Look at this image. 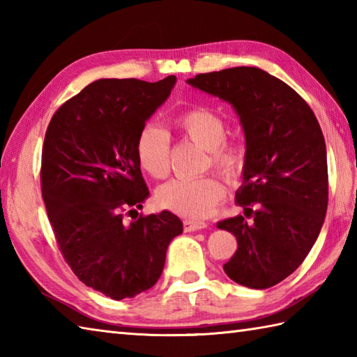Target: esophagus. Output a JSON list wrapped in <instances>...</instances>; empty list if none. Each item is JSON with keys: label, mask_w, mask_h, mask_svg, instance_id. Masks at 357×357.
<instances>
[{"label": "esophagus", "mask_w": 357, "mask_h": 357, "mask_svg": "<svg viewBox=\"0 0 357 357\" xmlns=\"http://www.w3.org/2000/svg\"><path fill=\"white\" fill-rule=\"evenodd\" d=\"M207 224L204 221H195V219H185L184 221V230L185 231H198L206 229Z\"/></svg>", "instance_id": "esophagus-1"}]
</instances>
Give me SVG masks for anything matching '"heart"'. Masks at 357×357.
I'll return each instance as SVG.
<instances>
[{
    "instance_id": "heart-1",
    "label": "heart",
    "mask_w": 357,
    "mask_h": 357,
    "mask_svg": "<svg viewBox=\"0 0 357 357\" xmlns=\"http://www.w3.org/2000/svg\"><path fill=\"white\" fill-rule=\"evenodd\" d=\"M178 127L192 141L208 150L210 161L225 178L233 179L244 167V153L238 146L225 144V123L218 113L204 107L187 110L176 118ZM135 155L141 169L151 178L161 179L169 173L170 136L156 123L144 124L136 136ZM225 188L215 176L198 179L174 178L158 188L161 207L185 218H204L224 198Z\"/></svg>"
}]
</instances>
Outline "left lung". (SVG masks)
Here are the masks:
<instances>
[{"instance_id":"8db88e82","label":"left lung","mask_w":357,"mask_h":357,"mask_svg":"<svg viewBox=\"0 0 357 357\" xmlns=\"http://www.w3.org/2000/svg\"><path fill=\"white\" fill-rule=\"evenodd\" d=\"M187 84L231 104L245 136L236 204L253 221L238 215L216 224L238 241L224 271L248 288L276 285L304 262L327 213L321 126L290 86L257 67L199 73Z\"/></svg>"}]
</instances>
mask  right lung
<instances>
[{
	"mask_svg": "<svg viewBox=\"0 0 357 357\" xmlns=\"http://www.w3.org/2000/svg\"><path fill=\"white\" fill-rule=\"evenodd\" d=\"M176 77L98 79L53 115L43 147L41 190L59 250L81 282L109 298L153 287L167 247L183 233L172 211L138 216L149 198L135 142ZM135 215L130 223L125 213Z\"/></svg>",
	"mask_w": 357,
	"mask_h": 357,
	"instance_id": "obj_1",
	"label": "right lung"
}]
</instances>
